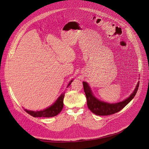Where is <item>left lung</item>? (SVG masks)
Here are the masks:
<instances>
[{"mask_svg":"<svg viewBox=\"0 0 149 149\" xmlns=\"http://www.w3.org/2000/svg\"><path fill=\"white\" fill-rule=\"evenodd\" d=\"M84 91L87 99V105L93 113L98 116H108L120 111L130 102L135 96L139 87L140 83L138 82L133 93L124 101L115 104H110L100 101L94 96L91 87L87 82H83Z\"/></svg>","mask_w":149,"mask_h":149,"instance_id":"1","label":"left lung"}]
</instances>
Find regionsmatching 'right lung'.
<instances>
[{
  "instance_id": "obj_1",
  "label": "right lung",
  "mask_w": 149,
  "mask_h": 149,
  "mask_svg": "<svg viewBox=\"0 0 149 149\" xmlns=\"http://www.w3.org/2000/svg\"><path fill=\"white\" fill-rule=\"evenodd\" d=\"M73 80H71L68 84L67 87H69L71 84ZM65 96V93H63L60 96L58 97L56 101L50 107L41 111H29L24 109L26 112L29 114L34 117H52L57 116L58 113H60L63 107V98Z\"/></svg>"
}]
</instances>
